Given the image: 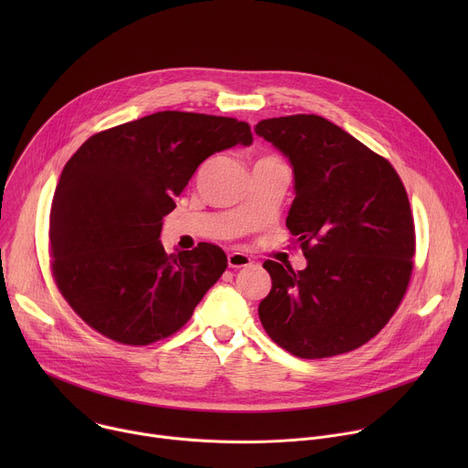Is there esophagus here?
<instances>
[{
  "label": "esophagus",
  "instance_id": "34e87169",
  "mask_svg": "<svg viewBox=\"0 0 468 468\" xmlns=\"http://www.w3.org/2000/svg\"><path fill=\"white\" fill-rule=\"evenodd\" d=\"M228 264H229V269H246V266L251 264V259L246 253L231 251L228 255Z\"/></svg>",
  "mask_w": 468,
  "mask_h": 468
}]
</instances>
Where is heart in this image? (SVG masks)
I'll list each match as a JSON object with an SVG mask.
<instances>
[{"instance_id": "obj_1", "label": "heart", "mask_w": 468, "mask_h": 468, "mask_svg": "<svg viewBox=\"0 0 468 468\" xmlns=\"http://www.w3.org/2000/svg\"><path fill=\"white\" fill-rule=\"evenodd\" d=\"M264 159H278V157H264Z\"/></svg>"}]
</instances>
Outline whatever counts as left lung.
Instances as JSON below:
<instances>
[{
  "mask_svg": "<svg viewBox=\"0 0 468 468\" xmlns=\"http://www.w3.org/2000/svg\"><path fill=\"white\" fill-rule=\"evenodd\" d=\"M255 133L291 163L287 217L307 266L264 261L272 289L259 303L269 337L302 359L352 352L402 302L415 255L408 192L392 165L316 114L261 120Z\"/></svg>",
  "mask_w": 468,
  "mask_h": 468,
  "instance_id": "left-lung-1",
  "label": "left lung"
}]
</instances>
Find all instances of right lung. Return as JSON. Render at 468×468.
Returning a JSON list of instances; mask_svg holds the SVG:
<instances>
[{
	"instance_id": "obj_1",
	"label": "right lung",
	"mask_w": 468,
	"mask_h": 468,
	"mask_svg": "<svg viewBox=\"0 0 468 468\" xmlns=\"http://www.w3.org/2000/svg\"><path fill=\"white\" fill-rule=\"evenodd\" d=\"M251 143L246 122L161 111L96 133L64 165L49 215L51 271L90 327L146 346L188 322L228 257L209 242L168 255L163 218L207 157Z\"/></svg>"
}]
</instances>
